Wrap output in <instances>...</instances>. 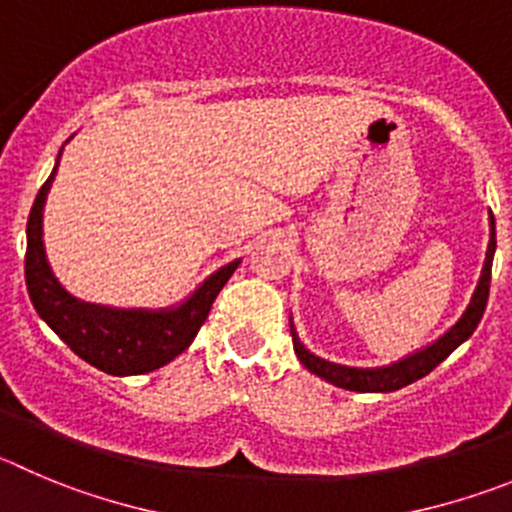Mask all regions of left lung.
Masks as SVG:
<instances>
[{
	"label": "left lung",
	"mask_w": 512,
	"mask_h": 512,
	"mask_svg": "<svg viewBox=\"0 0 512 512\" xmlns=\"http://www.w3.org/2000/svg\"><path fill=\"white\" fill-rule=\"evenodd\" d=\"M493 255H495V217L490 212V242H487V255H485V265H482L480 280H477V288L472 293L470 305L462 313L460 321L450 328V331L439 336L437 341L429 343L427 348L422 351L412 353V356L401 358L396 364L391 366H381V369H351V366H341V364H331V361H323L315 353H310L308 348L300 343L298 333H295L293 323H290V333H293V348L298 353L300 364L310 371V374L321 376L326 379L328 384L341 386V389L348 391H361V394H374V391H396L401 386L412 384V381L422 379L427 376L429 371L437 369L442 364L444 358L450 356L460 343H465L467 338L475 333L477 323H480L482 313H485L487 305V295H490V272H493Z\"/></svg>",
	"instance_id": "8db88e82"
}]
</instances>
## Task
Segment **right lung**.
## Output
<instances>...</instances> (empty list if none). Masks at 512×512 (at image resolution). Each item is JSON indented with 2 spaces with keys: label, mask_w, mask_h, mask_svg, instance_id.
Wrapping results in <instances>:
<instances>
[{
  "label": "right lung",
  "mask_w": 512,
  "mask_h": 512,
  "mask_svg": "<svg viewBox=\"0 0 512 512\" xmlns=\"http://www.w3.org/2000/svg\"><path fill=\"white\" fill-rule=\"evenodd\" d=\"M60 156L62 151L57 154V164ZM57 164L50 179L37 191L27 219L25 280L32 305L42 321L68 343L70 351L105 374L136 376L161 369L189 348L207 321L214 298L232 278L240 260L219 267L176 308L121 310L73 298L52 275L42 242V209L57 174Z\"/></svg>",
  "instance_id": "obj_1"
}]
</instances>
